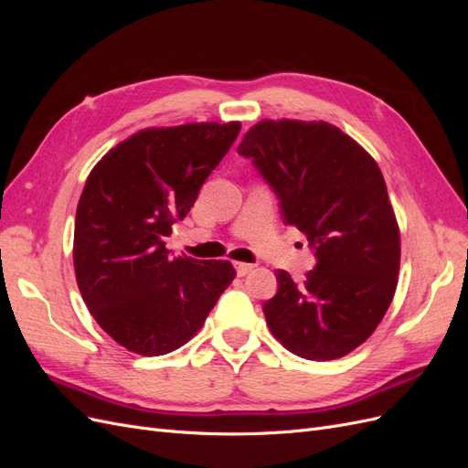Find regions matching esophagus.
I'll return each mask as SVG.
<instances>
[{"mask_svg":"<svg viewBox=\"0 0 468 468\" xmlns=\"http://www.w3.org/2000/svg\"><path fill=\"white\" fill-rule=\"evenodd\" d=\"M234 269H236L238 277H244V275H248L251 271L253 265L251 263H242V261H234Z\"/></svg>","mask_w":468,"mask_h":468,"instance_id":"obj_1","label":"esophagus"}]
</instances>
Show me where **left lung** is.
<instances>
[{
	"label": "left lung",
	"mask_w": 468,
	"mask_h": 468,
	"mask_svg": "<svg viewBox=\"0 0 468 468\" xmlns=\"http://www.w3.org/2000/svg\"><path fill=\"white\" fill-rule=\"evenodd\" d=\"M238 154L318 260L303 282L275 273L279 291L263 304L269 330L304 359L347 356L375 332L399 282L400 232L377 162L324 121H261Z\"/></svg>",
	"instance_id": "1"
}]
</instances>
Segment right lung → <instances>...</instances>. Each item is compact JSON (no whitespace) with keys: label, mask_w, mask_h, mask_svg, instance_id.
Instances as JSON below:
<instances>
[{"label":"right lung","mask_w":468,"mask_h":468,"mask_svg":"<svg viewBox=\"0 0 468 468\" xmlns=\"http://www.w3.org/2000/svg\"><path fill=\"white\" fill-rule=\"evenodd\" d=\"M239 129H146L91 169L76 210V281L97 324L129 351L165 356L187 344L236 277L230 261L172 258L165 238Z\"/></svg>","instance_id":"add662e5"}]
</instances>
